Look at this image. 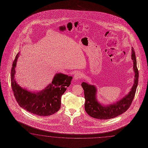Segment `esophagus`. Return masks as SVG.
<instances>
[{"label":"esophagus","instance_id":"34e87169","mask_svg":"<svg viewBox=\"0 0 148 148\" xmlns=\"http://www.w3.org/2000/svg\"><path fill=\"white\" fill-rule=\"evenodd\" d=\"M82 76H83L82 73H81V72H77L74 74V77L75 80H77V79H80L81 78H82Z\"/></svg>","mask_w":148,"mask_h":148}]
</instances>
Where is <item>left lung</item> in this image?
<instances>
[{"label":"left lung","instance_id":"left-lung-1","mask_svg":"<svg viewBox=\"0 0 148 148\" xmlns=\"http://www.w3.org/2000/svg\"><path fill=\"white\" fill-rule=\"evenodd\" d=\"M132 59L135 72L134 84L130 92L123 98L114 104L104 106L101 104L96 99L97 89L94 85L83 82L81 84L84 90V109L89 116L100 120H108L114 118L126 112L131 106L136 93L138 81V71L137 67L136 56L134 48L132 49Z\"/></svg>","mask_w":148,"mask_h":148}]
</instances>
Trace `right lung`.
I'll return each mask as SVG.
<instances>
[{
	"label": "right lung",
	"mask_w": 148,
	"mask_h": 148,
	"mask_svg": "<svg viewBox=\"0 0 148 148\" xmlns=\"http://www.w3.org/2000/svg\"><path fill=\"white\" fill-rule=\"evenodd\" d=\"M20 52L13 61L11 72L12 90L16 102L21 108L38 116H49L59 110L61 96L71 84L72 76L57 73L52 83L39 92H29L21 87L14 79L16 61Z\"/></svg>",
	"instance_id": "right-lung-1"
}]
</instances>
